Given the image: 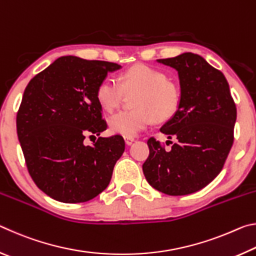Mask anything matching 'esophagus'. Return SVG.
Returning <instances> with one entry per match:
<instances>
[{
    "instance_id": "34e87169",
    "label": "esophagus",
    "mask_w": 256,
    "mask_h": 256,
    "mask_svg": "<svg viewBox=\"0 0 256 256\" xmlns=\"http://www.w3.org/2000/svg\"><path fill=\"white\" fill-rule=\"evenodd\" d=\"M124 140H125V144H126L128 146H131L133 142H134V138H128V136H125Z\"/></svg>"
}]
</instances>
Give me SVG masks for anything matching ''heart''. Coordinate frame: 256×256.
Wrapping results in <instances>:
<instances>
[{
    "label": "heart",
    "mask_w": 256,
    "mask_h": 256,
    "mask_svg": "<svg viewBox=\"0 0 256 256\" xmlns=\"http://www.w3.org/2000/svg\"><path fill=\"white\" fill-rule=\"evenodd\" d=\"M125 94H136L134 110H120L108 118L112 132L123 136H136L152 123L172 118L178 110L180 92L178 86L167 81L164 72L146 66H133L123 73L120 84L110 76L97 86L96 98L102 108L112 110L123 100Z\"/></svg>",
    "instance_id": "obj_1"
}]
</instances>
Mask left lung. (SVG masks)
Listing matches in <instances>:
<instances>
[{
  "label": "left lung",
  "mask_w": 256,
  "mask_h": 256,
  "mask_svg": "<svg viewBox=\"0 0 256 256\" xmlns=\"http://www.w3.org/2000/svg\"><path fill=\"white\" fill-rule=\"evenodd\" d=\"M157 62L178 73L180 108L160 128L177 141L166 151L150 138V154L142 170L159 192L188 196L206 188L222 172L234 142L236 105L226 78L202 56L183 53Z\"/></svg>",
  "instance_id": "left-lung-1"
}]
</instances>
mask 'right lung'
Listing matches in <instances>:
<instances>
[{
    "label": "right lung",
    "instance_id": "obj_1",
    "mask_svg": "<svg viewBox=\"0 0 256 256\" xmlns=\"http://www.w3.org/2000/svg\"><path fill=\"white\" fill-rule=\"evenodd\" d=\"M120 68L62 56L26 86L16 114L20 146L34 184L56 201H89L110 184L124 138L100 136L92 146L84 141L107 128L96 90L108 73Z\"/></svg>",
    "mask_w": 256,
    "mask_h": 256
}]
</instances>
